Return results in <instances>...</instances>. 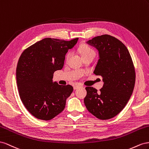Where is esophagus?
<instances>
[{
	"instance_id": "obj_1",
	"label": "esophagus",
	"mask_w": 149,
	"mask_h": 149,
	"mask_svg": "<svg viewBox=\"0 0 149 149\" xmlns=\"http://www.w3.org/2000/svg\"><path fill=\"white\" fill-rule=\"evenodd\" d=\"M80 87H82L81 85H80V84L75 85V86H74V90H76V89H77V88H79Z\"/></svg>"
}]
</instances>
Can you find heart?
Instances as JSON below:
<instances>
[{"mask_svg": "<svg viewBox=\"0 0 149 149\" xmlns=\"http://www.w3.org/2000/svg\"><path fill=\"white\" fill-rule=\"evenodd\" d=\"M80 52L81 54L82 57L84 56H88V55H94L95 56V52L93 50H92L91 48L87 46V45H82L81 47H80ZM71 56V52H69L67 55H66V57H65V60L68 61V59L70 58V57Z\"/></svg>", "mask_w": 149, "mask_h": 149, "instance_id": "obj_1", "label": "heart"}]
</instances>
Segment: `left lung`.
I'll return each instance as SVG.
<instances>
[{
  "mask_svg": "<svg viewBox=\"0 0 149 149\" xmlns=\"http://www.w3.org/2000/svg\"><path fill=\"white\" fill-rule=\"evenodd\" d=\"M86 43L98 50L99 59L93 73L102 77L104 85L99 92L92 87H86L84 104L97 118L110 119L122 111L133 92V62L125 45L111 36H97Z\"/></svg>",
  "mask_w": 149,
  "mask_h": 149,
  "instance_id": "left-lung-1",
  "label": "left lung"
}]
</instances>
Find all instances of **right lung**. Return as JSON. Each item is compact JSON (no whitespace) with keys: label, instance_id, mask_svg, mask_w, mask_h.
<instances>
[{"label":"right lung","instance_id":"add662e5","mask_svg":"<svg viewBox=\"0 0 149 149\" xmlns=\"http://www.w3.org/2000/svg\"><path fill=\"white\" fill-rule=\"evenodd\" d=\"M78 39L45 38L21 54L16 70L19 95L25 108L39 119H52L65 107L73 87L53 82V74L62 69L65 54Z\"/></svg>","mask_w":149,"mask_h":149}]
</instances>
